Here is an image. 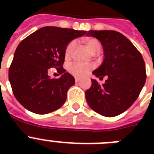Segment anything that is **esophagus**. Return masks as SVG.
I'll return each instance as SVG.
<instances>
[{"label":"esophagus","mask_w":154,"mask_h":154,"mask_svg":"<svg viewBox=\"0 0 154 154\" xmlns=\"http://www.w3.org/2000/svg\"><path fill=\"white\" fill-rule=\"evenodd\" d=\"M79 82H80V79H79L75 78V83H79Z\"/></svg>","instance_id":"obj_1"}]
</instances>
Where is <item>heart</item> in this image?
<instances>
[{"label": "heart", "mask_w": 154, "mask_h": 154, "mask_svg": "<svg viewBox=\"0 0 154 154\" xmlns=\"http://www.w3.org/2000/svg\"><path fill=\"white\" fill-rule=\"evenodd\" d=\"M83 42L85 43L86 48L89 49L92 54L95 55L96 53L99 52L101 49V44L96 38H84L82 39ZM76 46L75 41H72L69 42V45L65 48V58H69L71 55H72L73 51L75 50ZM92 65H84L81 63H74L69 66V72H70L73 75H75L77 78H82L89 74V72L92 70Z\"/></svg>", "instance_id": "heart-1"}]
</instances>
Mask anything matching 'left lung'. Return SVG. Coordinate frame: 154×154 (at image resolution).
Here are the masks:
<instances>
[{
    "label": "left lung",
    "mask_w": 154,
    "mask_h": 154,
    "mask_svg": "<svg viewBox=\"0 0 154 154\" xmlns=\"http://www.w3.org/2000/svg\"><path fill=\"white\" fill-rule=\"evenodd\" d=\"M101 42L104 58L92 72L99 79L106 76L103 85L92 79L85 99L95 112L106 117L124 112L137 100L146 82L145 63L140 51L127 38L115 31H91Z\"/></svg>",
    "instance_id": "1"
}]
</instances>
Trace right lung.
Instances as JSON below:
<instances>
[{
  "label": "right lung",
  "mask_w": 154,
  "mask_h": 154,
  "mask_svg": "<svg viewBox=\"0 0 154 154\" xmlns=\"http://www.w3.org/2000/svg\"><path fill=\"white\" fill-rule=\"evenodd\" d=\"M86 31L47 26L37 30L17 47L9 69V81L17 101L26 109L47 114L60 108L75 79L62 69L65 48ZM55 67L61 75L51 79L47 72Z\"/></svg>",
  "instance_id": "right-lung-1"
}]
</instances>
